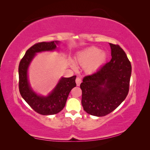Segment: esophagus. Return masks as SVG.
Masks as SVG:
<instances>
[{"label":"esophagus","mask_w":150,"mask_h":150,"mask_svg":"<svg viewBox=\"0 0 150 150\" xmlns=\"http://www.w3.org/2000/svg\"><path fill=\"white\" fill-rule=\"evenodd\" d=\"M81 79L80 78H79V77H78V78H76V84L78 86H79L80 85V84L81 83Z\"/></svg>","instance_id":"obj_1"}]
</instances>
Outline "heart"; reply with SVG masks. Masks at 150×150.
I'll use <instances>...</instances> for the list:
<instances>
[{
  "label": "heart",
  "mask_w": 150,
  "mask_h": 150,
  "mask_svg": "<svg viewBox=\"0 0 150 150\" xmlns=\"http://www.w3.org/2000/svg\"><path fill=\"white\" fill-rule=\"evenodd\" d=\"M106 54L96 47H90L79 52L76 57V64L84 69L86 73L92 74L97 72L106 61ZM74 69L77 68L72 64Z\"/></svg>",
  "instance_id": "1"
}]
</instances>
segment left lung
Segmentation results:
<instances>
[{
    "instance_id": "1",
    "label": "left lung",
    "mask_w": 150,
    "mask_h": 150,
    "mask_svg": "<svg viewBox=\"0 0 150 150\" xmlns=\"http://www.w3.org/2000/svg\"><path fill=\"white\" fill-rule=\"evenodd\" d=\"M110 45L111 61L96 72L85 76L80 85L84 110L95 116L110 114L125 100L129 92L131 62L119 45Z\"/></svg>"
}]
</instances>
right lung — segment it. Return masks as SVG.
Instances as JSON below:
<instances>
[{
	"instance_id": "add662e5",
	"label": "right lung",
	"mask_w": 150,
	"mask_h": 150,
	"mask_svg": "<svg viewBox=\"0 0 150 150\" xmlns=\"http://www.w3.org/2000/svg\"><path fill=\"white\" fill-rule=\"evenodd\" d=\"M59 41L38 42L30 47L22 58L19 66V89L21 95L29 105L39 114L52 115L59 112L64 107L71 89L76 87V76L62 78L56 88L47 96L36 94L31 89L28 78V70L35 53L55 50Z\"/></svg>"
}]
</instances>
